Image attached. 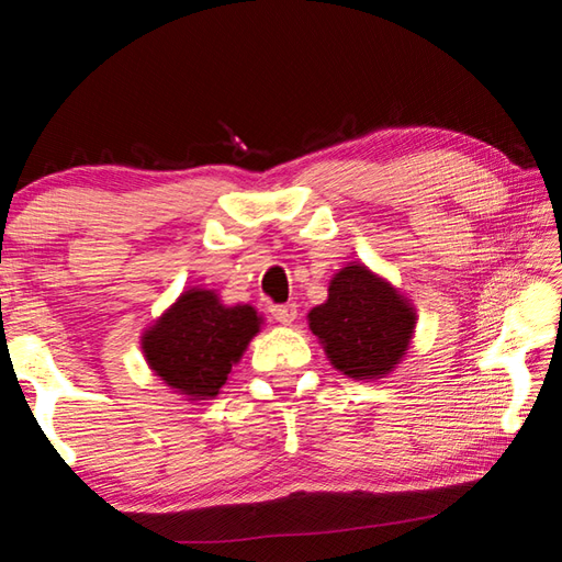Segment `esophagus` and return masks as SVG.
I'll list each match as a JSON object with an SVG mask.
<instances>
[{
	"instance_id": "1",
	"label": "esophagus",
	"mask_w": 562,
	"mask_h": 562,
	"mask_svg": "<svg viewBox=\"0 0 562 562\" xmlns=\"http://www.w3.org/2000/svg\"><path fill=\"white\" fill-rule=\"evenodd\" d=\"M272 319H278L280 325H292L297 319V307L294 304H272L270 307Z\"/></svg>"
}]
</instances>
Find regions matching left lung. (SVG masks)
<instances>
[{"label":"left lung","instance_id":"8db88e82","mask_svg":"<svg viewBox=\"0 0 562 562\" xmlns=\"http://www.w3.org/2000/svg\"><path fill=\"white\" fill-rule=\"evenodd\" d=\"M414 325V307L364 265L339 270L327 302L310 312L312 335L325 345L331 364L351 379L392 372L406 355Z\"/></svg>","mask_w":562,"mask_h":562}]
</instances>
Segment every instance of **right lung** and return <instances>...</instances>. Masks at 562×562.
<instances>
[{"label":"right lung","instance_id":"right-lung-1","mask_svg":"<svg viewBox=\"0 0 562 562\" xmlns=\"http://www.w3.org/2000/svg\"><path fill=\"white\" fill-rule=\"evenodd\" d=\"M260 331L250 304L225 307L211 290H188L146 331L144 351L154 372L186 396H215Z\"/></svg>","mask_w":562,"mask_h":562}]
</instances>
